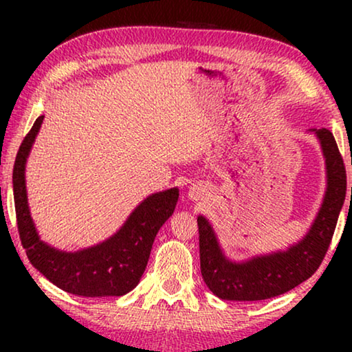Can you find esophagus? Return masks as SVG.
<instances>
[{
  "label": "esophagus",
  "instance_id": "obj_1",
  "mask_svg": "<svg viewBox=\"0 0 352 352\" xmlns=\"http://www.w3.org/2000/svg\"><path fill=\"white\" fill-rule=\"evenodd\" d=\"M205 186H201V184H194V186H190L189 187V199H192V200H199V199H201V197L205 195Z\"/></svg>",
  "mask_w": 352,
  "mask_h": 352
}]
</instances>
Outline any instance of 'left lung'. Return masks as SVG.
Here are the masks:
<instances>
[{
    "mask_svg": "<svg viewBox=\"0 0 352 352\" xmlns=\"http://www.w3.org/2000/svg\"><path fill=\"white\" fill-rule=\"evenodd\" d=\"M309 133L320 144L327 187L320 208L305 237L285 250L234 261L224 254L210 221L201 214L197 218L201 277L221 300L258 301L278 296L307 280L320 266L344 204L346 170L330 129L312 128Z\"/></svg>",
    "mask_w": 352,
    "mask_h": 352,
    "instance_id": "8db88e82",
    "label": "left lung"
}]
</instances>
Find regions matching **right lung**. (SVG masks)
Here are the masks:
<instances>
[{"label":"right lung","mask_w":352,"mask_h":352,"mask_svg":"<svg viewBox=\"0 0 352 352\" xmlns=\"http://www.w3.org/2000/svg\"><path fill=\"white\" fill-rule=\"evenodd\" d=\"M45 115L36 118L19 147L12 171L17 228L27 256L47 280L78 296H123L146 271L153 240L176 208L179 189L155 192L131 211L122 228L104 242L78 252H64L43 242L28 208L25 165Z\"/></svg>","instance_id":"right-lung-1"}]
</instances>
